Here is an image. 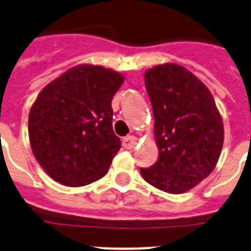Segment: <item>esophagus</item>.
<instances>
[{
    "instance_id": "esophagus-1",
    "label": "esophagus",
    "mask_w": 251,
    "mask_h": 251,
    "mask_svg": "<svg viewBox=\"0 0 251 251\" xmlns=\"http://www.w3.org/2000/svg\"><path fill=\"white\" fill-rule=\"evenodd\" d=\"M136 143H138V140H136L135 136L132 135L126 136V138H124V140H122V146L125 147L126 150H131V148H134V147L136 146Z\"/></svg>"
}]
</instances>
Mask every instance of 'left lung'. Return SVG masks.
<instances>
[{"instance_id": "1", "label": "left lung", "mask_w": 251, "mask_h": 251, "mask_svg": "<svg viewBox=\"0 0 251 251\" xmlns=\"http://www.w3.org/2000/svg\"><path fill=\"white\" fill-rule=\"evenodd\" d=\"M154 116L158 160L140 169L146 182L168 193H184L215 168L225 140L222 116L210 90L174 63L144 73Z\"/></svg>"}]
</instances>
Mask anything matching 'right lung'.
<instances>
[{
	"label": "right lung",
	"mask_w": 251,
	"mask_h": 251,
	"mask_svg": "<svg viewBox=\"0 0 251 251\" xmlns=\"http://www.w3.org/2000/svg\"><path fill=\"white\" fill-rule=\"evenodd\" d=\"M124 79L112 69L79 64L38 94L28 119L29 142L54 180L81 187L107 174L121 148L111 103Z\"/></svg>",
	"instance_id": "add662e5"
}]
</instances>
